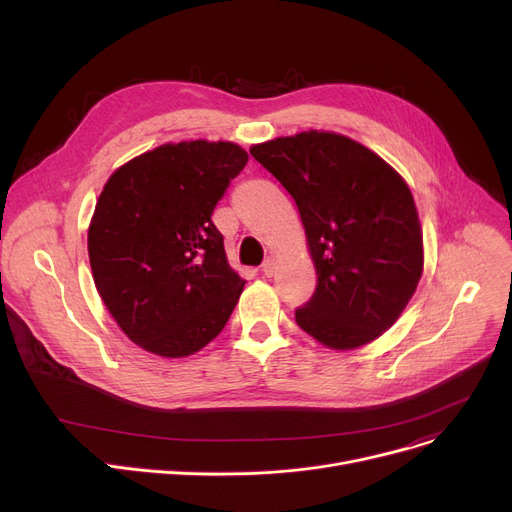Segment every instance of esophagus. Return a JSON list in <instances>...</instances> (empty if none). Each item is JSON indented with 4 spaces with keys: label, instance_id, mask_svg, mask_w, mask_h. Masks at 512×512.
I'll use <instances>...</instances> for the list:
<instances>
[{
    "label": "esophagus",
    "instance_id": "1",
    "mask_svg": "<svg viewBox=\"0 0 512 512\" xmlns=\"http://www.w3.org/2000/svg\"><path fill=\"white\" fill-rule=\"evenodd\" d=\"M261 272H263V276H274V272H276V261L272 259V257H267L265 261H263V265H261Z\"/></svg>",
    "mask_w": 512,
    "mask_h": 512
}]
</instances>
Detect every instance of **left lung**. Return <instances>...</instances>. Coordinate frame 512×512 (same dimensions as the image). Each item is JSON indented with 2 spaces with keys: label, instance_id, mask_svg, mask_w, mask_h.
Returning <instances> with one entry per match:
<instances>
[{
  "label": "left lung",
  "instance_id": "8db88e82",
  "mask_svg": "<svg viewBox=\"0 0 512 512\" xmlns=\"http://www.w3.org/2000/svg\"><path fill=\"white\" fill-rule=\"evenodd\" d=\"M301 213L317 272L294 317L334 351L380 338L405 311L423 272V234L407 182L361 143L307 130L251 147Z\"/></svg>",
  "mask_w": 512,
  "mask_h": 512
}]
</instances>
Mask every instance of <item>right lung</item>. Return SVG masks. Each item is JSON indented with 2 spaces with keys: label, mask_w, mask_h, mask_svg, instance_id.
<instances>
[{
  "label": "right lung",
  "mask_w": 512,
  "mask_h": 512,
  "mask_svg": "<svg viewBox=\"0 0 512 512\" xmlns=\"http://www.w3.org/2000/svg\"><path fill=\"white\" fill-rule=\"evenodd\" d=\"M247 161L230 141L166 143L105 182L89 226L91 272L107 311L145 351L188 357L224 330L245 280L211 213Z\"/></svg>",
  "instance_id": "add662e5"
}]
</instances>
